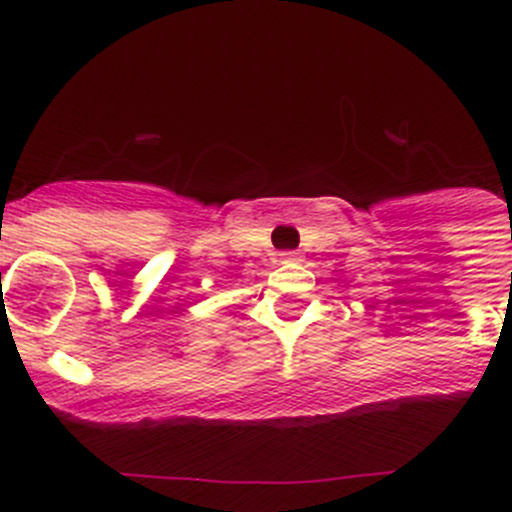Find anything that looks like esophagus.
I'll list each match as a JSON object with an SVG mask.
<instances>
[{
  "instance_id": "34e87169",
  "label": "esophagus",
  "mask_w": 512,
  "mask_h": 512,
  "mask_svg": "<svg viewBox=\"0 0 512 512\" xmlns=\"http://www.w3.org/2000/svg\"><path fill=\"white\" fill-rule=\"evenodd\" d=\"M280 260L282 262H299V260H302V257H299V252L287 250V252H280Z\"/></svg>"
}]
</instances>
